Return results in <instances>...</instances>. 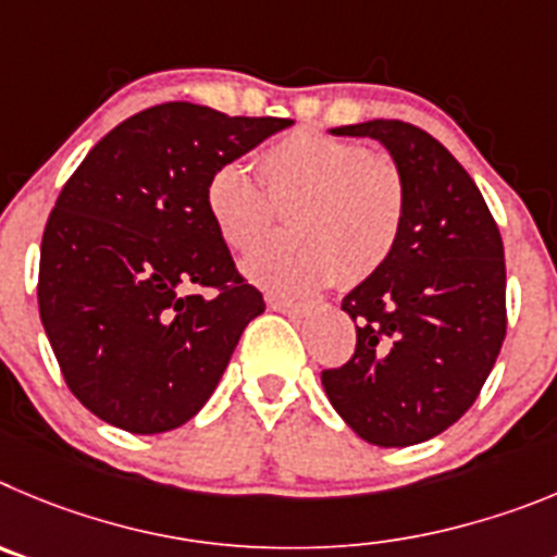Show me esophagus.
<instances>
[{
	"label": "esophagus",
	"instance_id": "esophagus-1",
	"mask_svg": "<svg viewBox=\"0 0 557 557\" xmlns=\"http://www.w3.org/2000/svg\"><path fill=\"white\" fill-rule=\"evenodd\" d=\"M272 310H280V313H288L294 319H305V315L313 313V305L308 302H288V299H272Z\"/></svg>",
	"mask_w": 557,
	"mask_h": 557
}]
</instances>
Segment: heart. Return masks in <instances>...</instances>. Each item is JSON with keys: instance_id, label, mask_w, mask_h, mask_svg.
I'll list each match as a JSON object with an SVG mask.
<instances>
[{"instance_id": "1", "label": "heart", "mask_w": 557, "mask_h": 557, "mask_svg": "<svg viewBox=\"0 0 557 557\" xmlns=\"http://www.w3.org/2000/svg\"><path fill=\"white\" fill-rule=\"evenodd\" d=\"M258 166L263 185L238 163L219 166L205 185L210 222L233 252H255L277 213H297L290 235L299 244L252 255L244 263L252 283L302 297L338 277L366 283L394 258L408 222V183L394 160L319 129H294L260 152Z\"/></svg>"}]
</instances>
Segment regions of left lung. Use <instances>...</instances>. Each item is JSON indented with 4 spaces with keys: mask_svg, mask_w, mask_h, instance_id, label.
I'll return each mask as SVG.
<instances>
[{
    "mask_svg": "<svg viewBox=\"0 0 557 557\" xmlns=\"http://www.w3.org/2000/svg\"><path fill=\"white\" fill-rule=\"evenodd\" d=\"M374 138L408 183L403 242L341 308L355 355L324 369L338 416L377 447H410L472 408L505 341V249L483 194L433 135L397 119L335 127Z\"/></svg>",
    "mask_w": 557,
    "mask_h": 557,
    "instance_id": "8db88e82",
    "label": "left lung"
}]
</instances>
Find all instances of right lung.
<instances>
[{"instance_id":"1","label":"right lung","mask_w":557,"mask_h":557,"mask_svg":"<svg viewBox=\"0 0 557 557\" xmlns=\"http://www.w3.org/2000/svg\"><path fill=\"white\" fill-rule=\"evenodd\" d=\"M290 124L154 104L110 129L63 185L44 230L38 310L63 380L102 422L166 433L216 391L267 302L210 222L205 185Z\"/></svg>"}]
</instances>
